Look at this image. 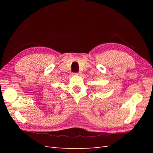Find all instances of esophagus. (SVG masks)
I'll list each match as a JSON object with an SVG mask.
<instances>
[{
  "label": "esophagus",
  "mask_w": 153,
  "mask_h": 153,
  "mask_svg": "<svg viewBox=\"0 0 153 153\" xmlns=\"http://www.w3.org/2000/svg\"><path fill=\"white\" fill-rule=\"evenodd\" d=\"M74 74H75V75H80V74H81V72H80V71H79L78 73H75Z\"/></svg>",
  "instance_id": "1"
}]
</instances>
